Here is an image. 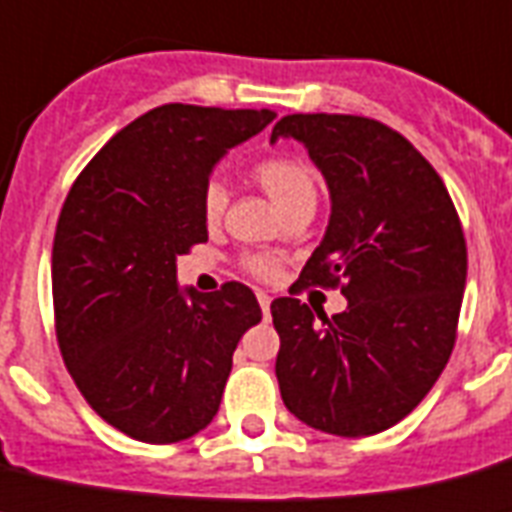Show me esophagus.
<instances>
[{
  "instance_id": "34e87169",
  "label": "esophagus",
  "mask_w": 512,
  "mask_h": 512,
  "mask_svg": "<svg viewBox=\"0 0 512 512\" xmlns=\"http://www.w3.org/2000/svg\"><path fill=\"white\" fill-rule=\"evenodd\" d=\"M256 298H259L261 313H264V318H266V321H269V308H272V298H269L266 292H256Z\"/></svg>"
}]
</instances>
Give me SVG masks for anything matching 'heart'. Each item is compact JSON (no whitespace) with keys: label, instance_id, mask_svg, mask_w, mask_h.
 I'll list each match as a JSON object with an SVG mask.
<instances>
[{"label":"heart","instance_id":"1","mask_svg":"<svg viewBox=\"0 0 512 512\" xmlns=\"http://www.w3.org/2000/svg\"><path fill=\"white\" fill-rule=\"evenodd\" d=\"M253 178L259 183L261 189L266 191V196L272 199L279 207V212L287 214L292 209L310 207L316 209L318 199V176L316 170L310 168L305 160L290 155H274L261 160L256 168H253ZM227 207V189L220 181H212L204 189L202 196V212L204 220L209 225H217L222 220ZM243 266L253 277L259 279H272L277 277L279 264L269 256H246Z\"/></svg>","mask_w":512,"mask_h":512}]
</instances>
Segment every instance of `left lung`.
<instances>
[{"mask_svg":"<svg viewBox=\"0 0 512 512\" xmlns=\"http://www.w3.org/2000/svg\"><path fill=\"white\" fill-rule=\"evenodd\" d=\"M279 137L305 144L331 194L298 287L347 298L344 313L316 310L321 324L298 298L272 303L282 401L329 435H375L425 399L451 357L466 287L461 220L435 168L381 121L292 113L274 124Z\"/></svg>","mask_w":512,"mask_h":512,"instance_id":"1","label":"left lung"}]
</instances>
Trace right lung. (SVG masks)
Returning a JSON list of instances; mask_svg holds the SVG:
<instances>
[{
	"mask_svg": "<svg viewBox=\"0 0 512 512\" xmlns=\"http://www.w3.org/2000/svg\"><path fill=\"white\" fill-rule=\"evenodd\" d=\"M277 113L168 103L111 137L56 222V339L69 375L108 425L178 443L220 409L240 336L261 321L240 282L178 290L176 259L207 240L202 196L230 147Z\"/></svg>",
	"mask_w": 512,
	"mask_h": 512,
	"instance_id": "1",
	"label": "right lung"
}]
</instances>
